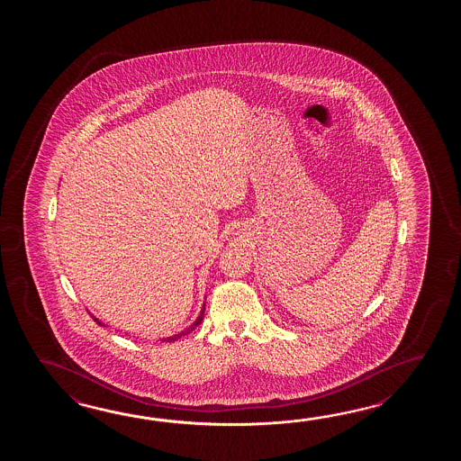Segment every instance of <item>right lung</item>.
Returning a JSON list of instances; mask_svg holds the SVG:
<instances>
[{
  "label": "right lung",
  "mask_w": 461,
  "mask_h": 461,
  "mask_svg": "<svg viewBox=\"0 0 461 461\" xmlns=\"http://www.w3.org/2000/svg\"><path fill=\"white\" fill-rule=\"evenodd\" d=\"M204 310H206V303L203 304V308H201V313H199V316H197L196 321H194V323L191 324V326H187L186 330H183L181 333L173 334V336H167V338H163L161 341H163V343H165V341H167V343H175V341H177L179 338H183V336H186V334L191 333V331H193V330H194L196 326H199V324H201V321H203V318H204ZM90 316L94 318V321H95V323L100 324V326H105V324L102 323V321H100L98 318H95L94 314H90Z\"/></svg>",
  "instance_id": "obj_1"
}]
</instances>
